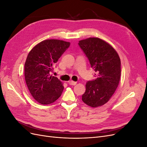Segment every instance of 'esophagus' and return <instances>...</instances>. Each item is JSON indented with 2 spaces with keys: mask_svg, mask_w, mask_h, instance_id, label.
I'll list each match as a JSON object with an SVG mask.
<instances>
[{
  "mask_svg": "<svg viewBox=\"0 0 147 147\" xmlns=\"http://www.w3.org/2000/svg\"><path fill=\"white\" fill-rule=\"evenodd\" d=\"M69 84H70V85H75V84H77V82L72 81V80H70L69 82Z\"/></svg>",
  "mask_w": 147,
  "mask_h": 147,
  "instance_id": "34e87169",
  "label": "esophagus"
}]
</instances>
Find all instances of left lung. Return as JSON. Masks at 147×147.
<instances>
[{"instance_id": "1", "label": "left lung", "mask_w": 147, "mask_h": 147, "mask_svg": "<svg viewBox=\"0 0 147 147\" xmlns=\"http://www.w3.org/2000/svg\"><path fill=\"white\" fill-rule=\"evenodd\" d=\"M78 45L97 74L95 80L86 82L82 100L91 107H98L105 104L117 90L121 77V61L113 47L101 38L90 37L80 40Z\"/></svg>"}]
</instances>
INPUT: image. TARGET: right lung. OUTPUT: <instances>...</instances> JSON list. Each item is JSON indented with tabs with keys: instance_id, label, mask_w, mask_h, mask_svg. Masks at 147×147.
Returning a JSON list of instances; mask_svg holds the SVG:
<instances>
[{
	"instance_id": "1",
	"label": "right lung",
	"mask_w": 147,
	"mask_h": 147,
	"mask_svg": "<svg viewBox=\"0 0 147 147\" xmlns=\"http://www.w3.org/2000/svg\"><path fill=\"white\" fill-rule=\"evenodd\" d=\"M70 44L57 39L45 40L29 53L24 64L25 80L31 95L38 103L50 104L61 96L63 83L51 74L53 66Z\"/></svg>"
}]
</instances>
